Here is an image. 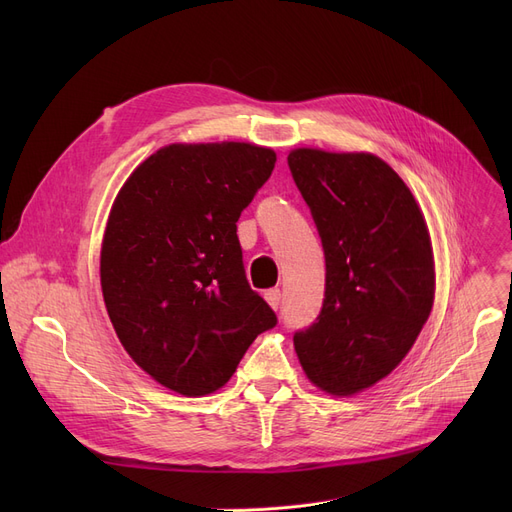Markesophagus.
Wrapping results in <instances>:
<instances>
[{
    "label": "esophagus",
    "instance_id": "34e87169",
    "mask_svg": "<svg viewBox=\"0 0 512 512\" xmlns=\"http://www.w3.org/2000/svg\"><path fill=\"white\" fill-rule=\"evenodd\" d=\"M280 299H282L280 288L265 290V301H267V305H270L272 309H278V307H280Z\"/></svg>",
    "mask_w": 512,
    "mask_h": 512
}]
</instances>
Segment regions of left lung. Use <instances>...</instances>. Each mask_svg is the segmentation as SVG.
Instances as JSON below:
<instances>
[{"mask_svg": "<svg viewBox=\"0 0 512 512\" xmlns=\"http://www.w3.org/2000/svg\"><path fill=\"white\" fill-rule=\"evenodd\" d=\"M288 166L326 255L324 307L294 351L311 384L353 396L398 367L432 313V238L411 188L378 155L299 147Z\"/></svg>", "mask_w": 512, "mask_h": 512, "instance_id": "obj_1", "label": "left lung"}]
</instances>
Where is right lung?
Masks as SVG:
<instances>
[{"label": "right lung", "mask_w": 512, "mask_h": 512, "mask_svg": "<svg viewBox=\"0 0 512 512\" xmlns=\"http://www.w3.org/2000/svg\"><path fill=\"white\" fill-rule=\"evenodd\" d=\"M276 166L253 143H172L132 170L103 232L107 315L130 359L164 388L228 384L276 315L251 290L236 222Z\"/></svg>", "instance_id": "add662e5"}]
</instances>
